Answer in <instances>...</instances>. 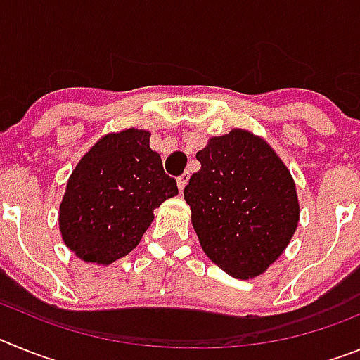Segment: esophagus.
Here are the masks:
<instances>
[{"instance_id": "esophagus-1", "label": "esophagus", "mask_w": 360, "mask_h": 360, "mask_svg": "<svg viewBox=\"0 0 360 360\" xmlns=\"http://www.w3.org/2000/svg\"><path fill=\"white\" fill-rule=\"evenodd\" d=\"M187 182H189V173H184L182 176H178V180H176V186H178V191H180V193H182V191L186 189Z\"/></svg>"}]
</instances>
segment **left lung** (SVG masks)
Returning a JSON list of instances; mask_svg holds the SVG:
<instances>
[{
	"mask_svg": "<svg viewBox=\"0 0 360 360\" xmlns=\"http://www.w3.org/2000/svg\"><path fill=\"white\" fill-rule=\"evenodd\" d=\"M184 198L203 252L238 279L263 274L285 252L299 224L290 169L249 129L211 136Z\"/></svg>",
	"mask_w": 360,
	"mask_h": 360,
	"instance_id": "8db88e82",
	"label": "left lung"
}]
</instances>
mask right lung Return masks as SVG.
<instances>
[{"instance_id": "obj_1", "label": "right lung", "mask_w": 360, "mask_h": 360, "mask_svg": "<svg viewBox=\"0 0 360 360\" xmlns=\"http://www.w3.org/2000/svg\"><path fill=\"white\" fill-rule=\"evenodd\" d=\"M151 133L128 128L101 136L77 162L59 205V231L79 259L111 265L141 243L153 211L178 195Z\"/></svg>"}]
</instances>
